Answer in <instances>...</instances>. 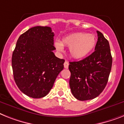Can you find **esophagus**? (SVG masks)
I'll return each instance as SVG.
<instances>
[{"label": "esophagus", "mask_w": 124, "mask_h": 124, "mask_svg": "<svg viewBox=\"0 0 124 124\" xmlns=\"http://www.w3.org/2000/svg\"><path fill=\"white\" fill-rule=\"evenodd\" d=\"M69 62H67V61H66V60H65V62H64V67H65V69H67L69 67Z\"/></svg>", "instance_id": "obj_1"}]
</instances>
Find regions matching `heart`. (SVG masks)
Masks as SVG:
<instances>
[{
	"label": "heart",
	"instance_id": "b5f03b06",
	"mask_svg": "<svg viewBox=\"0 0 124 124\" xmlns=\"http://www.w3.org/2000/svg\"><path fill=\"white\" fill-rule=\"evenodd\" d=\"M96 38L93 34L77 33L63 38L61 42L56 41L55 46L58 51L62 52L63 46L69 48V53L72 58L80 59L86 57L95 46Z\"/></svg>",
	"mask_w": 124,
	"mask_h": 124
}]
</instances>
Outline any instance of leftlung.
I'll list each match as a JSON object with an SVG mask.
<instances>
[{
  "label": "left lung",
  "mask_w": 124,
  "mask_h": 124,
  "mask_svg": "<svg viewBox=\"0 0 124 124\" xmlns=\"http://www.w3.org/2000/svg\"><path fill=\"white\" fill-rule=\"evenodd\" d=\"M94 52L78 62H70L69 69L70 90L80 101L92 100L99 96L107 84L112 65L108 41L97 31Z\"/></svg>",
  "instance_id": "obj_1"
}]
</instances>
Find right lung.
I'll return each mask as SVG.
<instances>
[{"label": "right lung", "instance_id": "right-lung-1", "mask_svg": "<svg viewBox=\"0 0 124 124\" xmlns=\"http://www.w3.org/2000/svg\"><path fill=\"white\" fill-rule=\"evenodd\" d=\"M54 36L50 27L35 26L17 39L12 57L13 76L19 89L30 97L45 96L64 69L65 60L53 52Z\"/></svg>", "mask_w": 124, "mask_h": 124}]
</instances>
